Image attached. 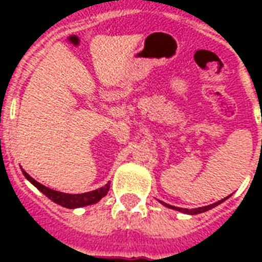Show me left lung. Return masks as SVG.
<instances>
[{
  "label": "left lung",
  "instance_id": "8db88e82",
  "mask_svg": "<svg viewBox=\"0 0 262 262\" xmlns=\"http://www.w3.org/2000/svg\"><path fill=\"white\" fill-rule=\"evenodd\" d=\"M228 197H230V195H228ZM228 197H226V199H223V200H220V201H217V203H215V204H211V205H205V207L194 208V209H187V208L172 207V205H170V204L163 203V201H160V204H163L164 207L170 208V209H175V211L182 212V213H187V215H199V213H203V212H207V211H209V209H212V208L217 207L219 204H222V203H223V201H226V200H227Z\"/></svg>",
  "mask_w": 262,
  "mask_h": 262
}]
</instances>
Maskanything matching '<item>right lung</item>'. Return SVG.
<instances>
[{
	"label": "right lung",
	"instance_id": "obj_1",
	"mask_svg": "<svg viewBox=\"0 0 262 262\" xmlns=\"http://www.w3.org/2000/svg\"><path fill=\"white\" fill-rule=\"evenodd\" d=\"M21 171L23 174H24V177H26L38 190H40L46 197H49L51 201H54L55 204H58L61 207L69 208V209H75V208L87 207V205L96 204L107 194V191L110 189V182H108L103 187L96 189V190L87 191V193H80V194H69V193H62V191L53 190L50 187H46L45 185H42V183H39L38 181H35V179L32 178V177H30V174H27L24 170H21Z\"/></svg>",
	"mask_w": 262,
	"mask_h": 262
}]
</instances>
